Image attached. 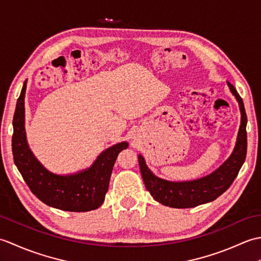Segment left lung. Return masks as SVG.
Here are the masks:
<instances>
[{
    "label": "left lung",
    "instance_id": "8db88e82",
    "mask_svg": "<svg viewBox=\"0 0 261 261\" xmlns=\"http://www.w3.org/2000/svg\"><path fill=\"white\" fill-rule=\"evenodd\" d=\"M231 92L239 102L241 111V125L238 135L233 153L213 174L193 181L174 182L160 179L154 176L145 163L142 156L138 157L141 175L145 185L151 196L166 206L175 208H188L208 203L218 198L231 186L239 173L247 154V114L245 105L234 86L228 83Z\"/></svg>",
    "mask_w": 261,
    "mask_h": 261
}]
</instances>
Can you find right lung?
Segmentation results:
<instances>
[{"instance_id":"add662e5","label":"right lung","mask_w":261,"mask_h":261,"mask_svg":"<svg viewBox=\"0 0 261 261\" xmlns=\"http://www.w3.org/2000/svg\"><path fill=\"white\" fill-rule=\"evenodd\" d=\"M27 81L16 102L13 116L12 153L16 167L28 187L49 206L70 212H86L99 207L109 190L110 177L118 154L126 142L111 147L99 154L91 168L80 174L58 176L49 173L28 147L24 132V93Z\"/></svg>"}]
</instances>
